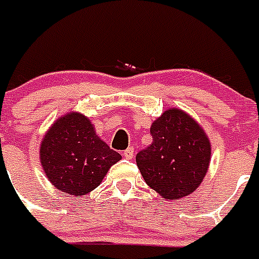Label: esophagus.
<instances>
[{
  "label": "esophagus",
  "mask_w": 259,
  "mask_h": 259,
  "mask_svg": "<svg viewBox=\"0 0 259 259\" xmlns=\"http://www.w3.org/2000/svg\"><path fill=\"white\" fill-rule=\"evenodd\" d=\"M123 155H125L126 159H132L134 157V148L133 146H130V148L126 149L125 151H123Z\"/></svg>",
  "instance_id": "esophagus-1"
}]
</instances>
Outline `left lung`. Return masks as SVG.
Instances as JSON below:
<instances>
[{
  "label": "left lung",
  "mask_w": 259,
  "mask_h": 259,
  "mask_svg": "<svg viewBox=\"0 0 259 259\" xmlns=\"http://www.w3.org/2000/svg\"><path fill=\"white\" fill-rule=\"evenodd\" d=\"M153 142L136 157L145 182L166 199L182 198L202 182L210 142L201 126L178 109L165 111L150 127Z\"/></svg>",
  "instance_id": "1"
}]
</instances>
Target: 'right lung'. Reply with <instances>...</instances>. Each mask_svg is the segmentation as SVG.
Instances as JSON below:
<instances>
[{
	"mask_svg": "<svg viewBox=\"0 0 259 259\" xmlns=\"http://www.w3.org/2000/svg\"><path fill=\"white\" fill-rule=\"evenodd\" d=\"M50 182L69 195H85L104 180L119 153L100 140L85 115L61 117L46 133L39 150Z\"/></svg>",
	"mask_w": 259,
	"mask_h": 259,
	"instance_id": "1",
	"label": "right lung"
}]
</instances>
